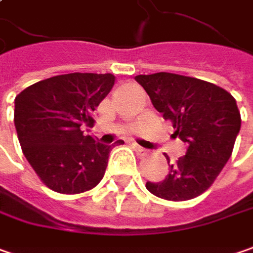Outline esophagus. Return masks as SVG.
Returning <instances> with one entry per match:
<instances>
[{
	"label": "esophagus",
	"mask_w": 253,
	"mask_h": 253,
	"mask_svg": "<svg viewBox=\"0 0 253 253\" xmlns=\"http://www.w3.org/2000/svg\"><path fill=\"white\" fill-rule=\"evenodd\" d=\"M132 146H133V149H135V152H136L138 155H146V149H145V148L139 146V145H138V144H135V142H133V144H132Z\"/></svg>",
	"instance_id": "esophagus-1"
}]
</instances>
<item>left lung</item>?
I'll return each instance as SVG.
<instances>
[{"instance_id":"1","label":"left lung","mask_w":253,"mask_h":253,"mask_svg":"<svg viewBox=\"0 0 253 253\" xmlns=\"http://www.w3.org/2000/svg\"><path fill=\"white\" fill-rule=\"evenodd\" d=\"M152 105L172 121L175 135L188 144L186 154L169 164L165 179L146 189L168 201H188L204 194L231 158L241 129V114L228 91L215 84L169 72L135 77Z\"/></svg>"}]
</instances>
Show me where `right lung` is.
I'll list each match as a JSON object with an SVG mask.
<instances>
[{
	"label": "right lung",
	"instance_id": "obj_1",
	"mask_svg": "<svg viewBox=\"0 0 253 253\" xmlns=\"http://www.w3.org/2000/svg\"><path fill=\"white\" fill-rule=\"evenodd\" d=\"M112 74H65L32 84L15 98L19 144L41 181L59 194H80L104 178L112 145L84 133L112 89ZM120 142V141H118Z\"/></svg>",
	"mask_w": 253,
	"mask_h": 253
}]
</instances>
